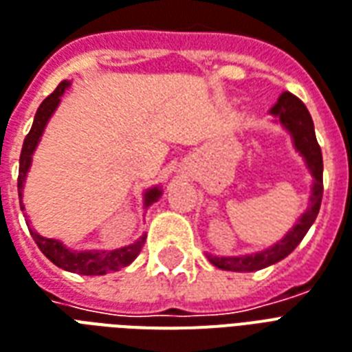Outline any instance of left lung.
<instances>
[{
  "label": "left lung",
  "mask_w": 352,
  "mask_h": 352,
  "mask_svg": "<svg viewBox=\"0 0 352 352\" xmlns=\"http://www.w3.org/2000/svg\"><path fill=\"white\" fill-rule=\"evenodd\" d=\"M270 112L275 118H278L283 127L288 129V133L294 138L295 149L301 153L305 162H307V168L314 177L312 195H310L308 210L302 214L294 229L289 230L283 240L277 241L273 248L265 249V251L243 254V256H214V254H206L212 264L219 267V270H225V272H258V270H264L267 265L280 262L301 243V240L305 238L308 229L312 227L319 214L321 197H323V155H321V147L316 140L312 116H310V112H308L301 99L289 92L280 94V98H278L277 103L273 104Z\"/></svg>",
  "instance_id": "left-lung-1"
}]
</instances>
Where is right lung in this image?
I'll use <instances>...</instances> for the list:
<instances>
[{
	"instance_id": "add662e5",
	"label": "right lung",
	"mask_w": 352,
	"mask_h": 352,
	"mask_svg": "<svg viewBox=\"0 0 352 352\" xmlns=\"http://www.w3.org/2000/svg\"><path fill=\"white\" fill-rule=\"evenodd\" d=\"M69 87V80H63L55 92L50 94L47 98L42 101V104L38 107V111L34 114L33 127L29 131V134L23 140V147H21L20 155V173H18V195H20L21 201V192H23V182H25L27 171L31 168V160H33V153L36 149L40 142V136L44 133L45 125L50 122L51 114L55 112V109L60 103V96L66 92V88ZM162 194V190L158 186L149 188L146 194H144V206L153 205L155 201H158ZM21 210H23V205L20 203ZM31 236H33L34 243L38 245V249L47 256V258L53 262L55 265H58L64 272L79 273V275H104L109 272H118L125 265H129L133 262L142 251V245L146 241V236H142L140 240L134 241L131 245H125V248L112 249V251H69L68 248H64L63 241L53 240V238H44L40 236L38 232L31 230Z\"/></svg>"
}]
</instances>
